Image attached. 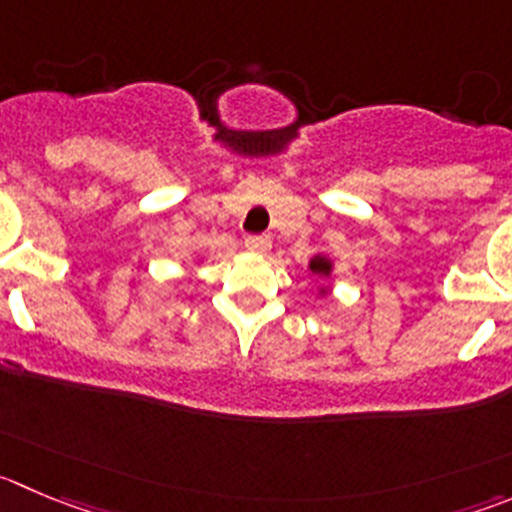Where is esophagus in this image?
<instances>
[{"instance_id": "obj_1", "label": "esophagus", "mask_w": 512, "mask_h": 512, "mask_svg": "<svg viewBox=\"0 0 512 512\" xmlns=\"http://www.w3.org/2000/svg\"><path fill=\"white\" fill-rule=\"evenodd\" d=\"M246 248L248 251H256V253H266L271 248V238L269 236H246Z\"/></svg>"}]
</instances>
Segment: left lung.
Listing matches in <instances>:
<instances>
[{
  "label": "left lung",
  "instance_id": "obj_1",
  "mask_svg": "<svg viewBox=\"0 0 512 512\" xmlns=\"http://www.w3.org/2000/svg\"><path fill=\"white\" fill-rule=\"evenodd\" d=\"M309 271H311V274L329 276V274H332V261L326 259V256H314V259L309 261Z\"/></svg>",
  "mask_w": 512,
  "mask_h": 512
}]
</instances>
